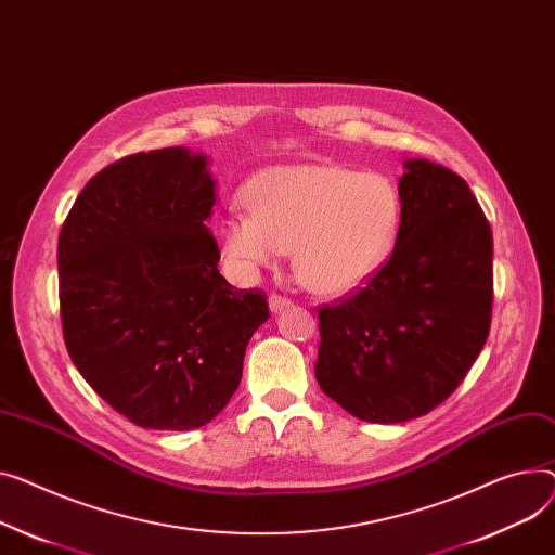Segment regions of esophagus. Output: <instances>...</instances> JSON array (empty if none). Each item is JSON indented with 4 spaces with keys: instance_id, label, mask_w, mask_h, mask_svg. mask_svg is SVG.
I'll return each mask as SVG.
<instances>
[{
    "instance_id": "34e87169",
    "label": "esophagus",
    "mask_w": 555,
    "mask_h": 555,
    "mask_svg": "<svg viewBox=\"0 0 555 555\" xmlns=\"http://www.w3.org/2000/svg\"><path fill=\"white\" fill-rule=\"evenodd\" d=\"M268 306H270V310H272L274 314H279V312L287 310V308L292 306V301H289V299H285V297H279V294H270Z\"/></svg>"
}]
</instances>
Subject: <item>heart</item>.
<instances>
[{"mask_svg": "<svg viewBox=\"0 0 555 555\" xmlns=\"http://www.w3.org/2000/svg\"><path fill=\"white\" fill-rule=\"evenodd\" d=\"M247 211L230 207L214 220L225 268L254 281L292 249L304 285L346 294L371 281L388 261L401 225L397 184L379 171L339 165H276L243 188Z\"/></svg>", "mask_w": 555, "mask_h": 555, "instance_id": "1", "label": "heart"}]
</instances>
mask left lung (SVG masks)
Returning <instances> with one entry per match:
<instances>
[{
  "label": "left lung",
  "instance_id": "obj_1",
  "mask_svg": "<svg viewBox=\"0 0 555 555\" xmlns=\"http://www.w3.org/2000/svg\"><path fill=\"white\" fill-rule=\"evenodd\" d=\"M397 190L388 263L352 299L319 310L317 382L373 424L430 413L466 377L491 325L493 236L464 178L409 158Z\"/></svg>",
  "mask_w": 555,
  "mask_h": 555
}]
</instances>
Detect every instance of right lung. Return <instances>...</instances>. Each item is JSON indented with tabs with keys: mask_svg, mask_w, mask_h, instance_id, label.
I'll list each match as a JSON object with an SVG mask.
<instances>
[{
	"mask_svg": "<svg viewBox=\"0 0 555 555\" xmlns=\"http://www.w3.org/2000/svg\"><path fill=\"white\" fill-rule=\"evenodd\" d=\"M214 205L209 158L169 146L93 176L60 232L66 350L135 426L209 424L241 384L251 335L270 319L261 289H236L216 268Z\"/></svg>",
	"mask_w": 555,
	"mask_h": 555,
	"instance_id": "obj_1",
	"label": "right lung"
}]
</instances>
